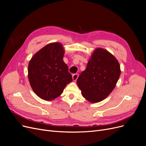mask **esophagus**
<instances>
[{
  "instance_id": "esophagus-1",
  "label": "esophagus",
  "mask_w": 146,
  "mask_h": 146,
  "mask_svg": "<svg viewBox=\"0 0 146 146\" xmlns=\"http://www.w3.org/2000/svg\"><path fill=\"white\" fill-rule=\"evenodd\" d=\"M78 77V74H74L72 75V78H73V80L74 81H76Z\"/></svg>"
}]
</instances>
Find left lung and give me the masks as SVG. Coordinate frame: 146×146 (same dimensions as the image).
Returning <instances> with one entry per match:
<instances>
[{
  "label": "left lung",
  "mask_w": 146,
  "mask_h": 146,
  "mask_svg": "<svg viewBox=\"0 0 146 146\" xmlns=\"http://www.w3.org/2000/svg\"><path fill=\"white\" fill-rule=\"evenodd\" d=\"M121 75L120 65L109 52L96 48L77 83L83 96L92 103L105 99L113 91Z\"/></svg>",
  "instance_id": "8db88e82"
}]
</instances>
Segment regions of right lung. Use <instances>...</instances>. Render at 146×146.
<instances>
[{"label": "right lung", "mask_w": 146, "mask_h": 146, "mask_svg": "<svg viewBox=\"0 0 146 146\" xmlns=\"http://www.w3.org/2000/svg\"><path fill=\"white\" fill-rule=\"evenodd\" d=\"M64 53L61 44L51 43L36 53L30 61V84L35 94L44 100L56 98L72 81L68 66L63 60Z\"/></svg>", "instance_id": "obj_1"}]
</instances>
